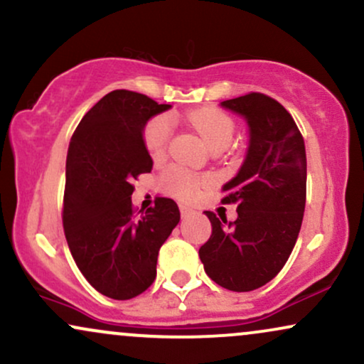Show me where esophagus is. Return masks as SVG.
Instances as JSON below:
<instances>
[{
	"label": "esophagus",
	"instance_id": "1",
	"mask_svg": "<svg viewBox=\"0 0 364 364\" xmlns=\"http://www.w3.org/2000/svg\"><path fill=\"white\" fill-rule=\"evenodd\" d=\"M179 212H181V217H183V218H186V217L193 215L195 210L190 208V207H186V205H179Z\"/></svg>",
	"mask_w": 364,
	"mask_h": 364
}]
</instances>
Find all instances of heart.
Instances as JSON below:
<instances>
[{"mask_svg": "<svg viewBox=\"0 0 364 364\" xmlns=\"http://www.w3.org/2000/svg\"><path fill=\"white\" fill-rule=\"evenodd\" d=\"M186 122L198 132L203 139L210 151L215 147H227L230 144L232 135H234V122L225 113L217 110H203L191 112L186 117ZM171 135H173V125L166 115H159L152 118L144 130V144L149 156L154 161L163 159L168 152ZM163 188L168 193L176 196L179 200H191L198 195L201 188L208 186L210 178L207 176H193L188 171L171 166L164 171L161 178Z\"/></svg>", "mask_w": 364, "mask_h": 364, "instance_id": "obj_1", "label": "heart"}]
</instances>
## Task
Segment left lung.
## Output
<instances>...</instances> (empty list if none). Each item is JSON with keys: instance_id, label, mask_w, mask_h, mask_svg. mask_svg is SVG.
<instances>
[{"instance_id": "8db88e82", "label": "left lung", "mask_w": 364, "mask_h": 364, "mask_svg": "<svg viewBox=\"0 0 364 364\" xmlns=\"http://www.w3.org/2000/svg\"><path fill=\"white\" fill-rule=\"evenodd\" d=\"M220 107L246 120L249 146L237 174L222 186V201L237 203V218L205 212L212 235L198 254L217 284L252 291L277 277L299 239L307 156L299 127L277 100L249 93Z\"/></svg>"}]
</instances>
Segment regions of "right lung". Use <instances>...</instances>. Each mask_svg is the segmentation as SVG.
Segmentation results:
<instances>
[{
	"mask_svg": "<svg viewBox=\"0 0 364 364\" xmlns=\"http://www.w3.org/2000/svg\"><path fill=\"white\" fill-rule=\"evenodd\" d=\"M169 108L115 90L82 117L69 142L64 234L82 277L108 299H134L154 283L157 254L179 222L171 198L140 215L132 207V179L152 169L144 129Z\"/></svg>",
	"mask_w": 364,
	"mask_h": 364,
	"instance_id": "obj_1",
	"label": "right lung"
}]
</instances>
